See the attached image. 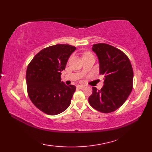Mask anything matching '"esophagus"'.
Here are the masks:
<instances>
[{
  "label": "esophagus",
  "mask_w": 152,
  "mask_h": 152,
  "mask_svg": "<svg viewBox=\"0 0 152 152\" xmlns=\"http://www.w3.org/2000/svg\"><path fill=\"white\" fill-rule=\"evenodd\" d=\"M84 86H83V85H78V86H76V88H78V89H83V88H84Z\"/></svg>",
  "instance_id": "1"
}]
</instances>
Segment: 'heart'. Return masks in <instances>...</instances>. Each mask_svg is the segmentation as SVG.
<instances>
[{
    "instance_id": "obj_1",
    "label": "heart",
    "mask_w": 152,
    "mask_h": 152,
    "mask_svg": "<svg viewBox=\"0 0 152 152\" xmlns=\"http://www.w3.org/2000/svg\"><path fill=\"white\" fill-rule=\"evenodd\" d=\"M88 53H85L83 54V55H85V54H88Z\"/></svg>"
}]
</instances>
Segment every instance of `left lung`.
Masks as SVG:
<instances>
[{
	"label": "left lung",
	"mask_w": 152,
	"mask_h": 152,
	"mask_svg": "<svg viewBox=\"0 0 152 152\" xmlns=\"http://www.w3.org/2000/svg\"><path fill=\"white\" fill-rule=\"evenodd\" d=\"M99 61L100 74L104 76L101 90L93 87L89 104L102 113L114 112L124 104L133 89V70L128 57L120 50L107 44L93 46Z\"/></svg>",
	"instance_id": "8db88e82"
}]
</instances>
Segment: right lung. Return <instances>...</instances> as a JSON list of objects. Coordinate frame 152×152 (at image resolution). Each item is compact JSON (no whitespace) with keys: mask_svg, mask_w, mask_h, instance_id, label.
I'll list each match as a JSON object with an SVG mask.
<instances>
[{"mask_svg":"<svg viewBox=\"0 0 152 152\" xmlns=\"http://www.w3.org/2000/svg\"><path fill=\"white\" fill-rule=\"evenodd\" d=\"M76 49L69 44H57L40 51L28 64L27 93L34 105L48 115L64 112L70 104L76 87L61 82L70 55Z\"/></svg>","mask_w":152,"mask_h":152,"instance_id":"right-lung-1","label":"right lung"}]
</instances>
